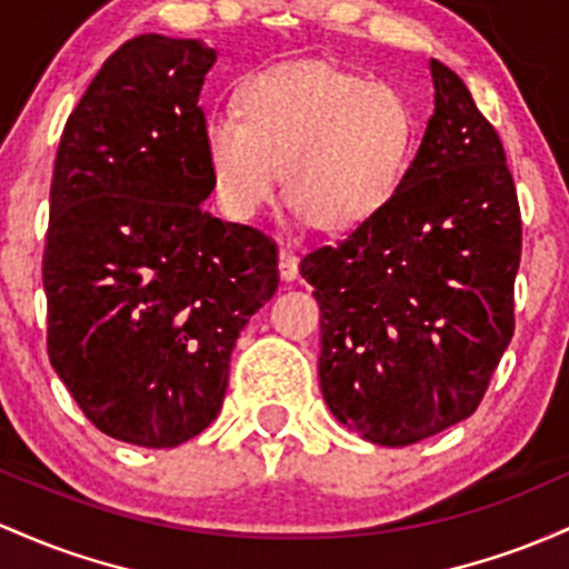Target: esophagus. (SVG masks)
<instances>
[{"mask_svg":"<svg viewBox=\"0 0 569 569\" xmlns=\"http://www.w3.org/2000/svg\"><path fill=\"white\" fill-rule=\"evenodd\" d=\"M279 277L284 282H292L298 277V254L290 250H279Z\"/></svg>","mask_w":569,"mask_h":569,"instance_id":"1","label":"esophagus"}]
</instances>
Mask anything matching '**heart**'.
Segmentation results:
<instances>
[{
	"mask_svg": "<svg viewBox=\"0 0 569 569\" xmlns=\"http://www.w3.org/2000/svg\"><path fill=\"white\" fill-rule=\"evenodd\" d=\"M239 112L203 120V156L222 209L250 220L282 190L330 233L355 231L392 201L413 152V112L387 82L322 61L252 72Z\"/></svg>",
	"mask_w": 569,
	"mask_h": 569,
	"instance_id": "heart-1",
	"label": "heart"
}]
</instances>
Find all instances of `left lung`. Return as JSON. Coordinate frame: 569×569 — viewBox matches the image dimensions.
<instances>
[{
	"instance_id": "1",
	"label": "left lung",
	"mask_w": 569,
	"mask_h": 569,
	"mask_svg": "<svg viewBox=\"0 0 569 569\" xmlns=\"http://www.w3.org/2000/svg\"><path fill=\"white\" fill-rule=\"evenodd\" d=\"M430 72L436 112L398 193L301 260L325 403L392 449L468 419L513 338L521 217L506 150L468 86L436 59Z\"/></svg>"
}]
</instances>
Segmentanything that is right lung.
Instances as JSON below:
<instances>
[{"label":"right lung","mask_w":569,"mask_h":569,"mask_svg":"<svg viewBox=\"0 0 569 569\" xmlns=\"http://www.w3.org/2000/svg\"><path fill=\"white\" fill-rule=\"evenodd\" d=\"M217 53L133 37L63 126L42 284L48 357L104 436L171 449L214 422L277 244L201 207L214 190L199 96Z\"/></svg>","instance_id":"obj_1"}]
</instances>
